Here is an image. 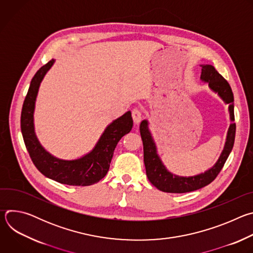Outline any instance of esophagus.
<instances>
[{
  "label": "esophagus",
  "mask_w": 253,
  "mask_h": 253,
  "mask_svg": "<svg viewBox=\"0 0 253 253\" xmlns=\"http://www.w3.org/2000/svg\"><path fill=\"white\" fill-rule=\"evenodd\" d=\"M132 118H133V121L138 124L141 119H142V112L140 111V109H138V108H134V109L132 110Z\"/></svg>",
  "instance_id": "34e87169"
}]
</instances>
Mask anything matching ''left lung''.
I'll return each instance as SVG.
<instances>
[{
	"instance_id": "1",
	"label": "left lung",
	"mask_w": 253,
	"mask_h": 253,
	"mask_svg": "<svg viewBox=\"0 0 253 253\" xmlns=\"http://www.w3.org/2000/svg\"><path fill=\"white\" fill-rule=\"evenodd\" d=\"M202 82L208 84L209 88L217 94L225 104H228V111L231 124L229 126L224 148L216 163L204 173L194 176H178L164 166L158 153L156 144L149 130L148 120H143L140 124V134L143 141L144 164L146 168V175L149 181L159 190L168 193H185L200 189L209 183L221 171L227 160L234 144L236 126L234 123V105L233 93L228 82L218 73L212 65H200Z\"/></svg>"
}]
</instances>
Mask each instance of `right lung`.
<instances>
[{"mask_svg": "<svg viewBox=\"0 0 253 253\" xmlns=\"http://www.w3.org/2000/svg\"><path fill=\"white\" fill-rule=\"evenodd\" d=\"M54 63L55 60L52 59L41 67L31 81L21 114V130L25 145L35 166L46 177L67 185H92L105 177L119 140L131 131L133 127L131 112H126L108 125L95 147L84 156L74 160L53 156L41 145L36 136L34 111L41 82Z\"/></svg>", "mask_w": 253, "mask_h": 253, "instance_id": "add662e5", "label": "right lung"}]
</instances>
